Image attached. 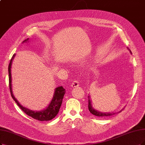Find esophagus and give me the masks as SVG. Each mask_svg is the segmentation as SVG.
Masks as SVG:
<instances>
[{"mask_svg":"<svg viewBox=\"0 0 145 145\" xmlns=\"http://www.w3.org/2000/svg\"><path fill=\"white\" fill-rule=\"evenodd\" d=\"M79 85V81H77V80H74V81H73L72 83V84H71L72 87H78Z\"/></svg>","mask_w":145,"mask_h":145,"instance_id":"1","label":"esophagus"}]
</instances>
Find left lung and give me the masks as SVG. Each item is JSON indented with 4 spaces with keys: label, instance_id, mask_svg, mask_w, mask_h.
<instances>
[{
    "label": "left lung",
    "instance_id": "8db88e82",
    "mask_svg": "<svg viewBox=\"0 0 145 145\" xmlns=\"http://www.w3.org/2000/svg\"><path fill=\"white\" fill-rule=\"evenodd\" d=\"M128 50H129L130 51V52L131 53V50H130L129 48H127ZM89 96H88V99H89ZM88 109L90 112L91 114H92L93 115H95V116H99V117H105V116H112L113 115H115V114L114 113H101V112H100L99 111H97L95 110V109H94L93 108H92V106H91V101L89 99L88 100Z\"/></svg>",
    "mask_w": 145,
    "mask_h": 145
}]
</instances>
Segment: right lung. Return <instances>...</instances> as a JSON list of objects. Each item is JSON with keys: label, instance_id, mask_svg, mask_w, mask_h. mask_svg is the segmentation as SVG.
I'll return each instance as SVG.
<instances>
[{"label": "right lung", "instance_id": "1", "mask_svg": "<svg viewBox=\"0 0 145 145\" xmlns=\"http://www.w3.org/2000/svg\"><path fill=\"white\" fill-rule=\"evenodd\" d=\"M29 39H25L23 42H26ZM15 55L13 56L12 58L10 60V61L9 64L8 66V72H9V89L10 92L11 94V96L14 101L19 106V108L22 110L24 113L27 115L33 118V119L40 121H47L52 120L54 118H55L56 116L58 114L59 110L61 107L63 99L64 97V95L65 94V89H64L63 87H58L55 90V93L54 95L53 99L51 101L50 105L48 106V108L45 109L44 110H42L40 112H34L28 109H27L24 107L21 106L17 101V100L15 98L12 94V85H11V73H10V67H11V64L13 58Z\"/></svg>", "mask_w": 145, "mask_h": 145}]
</instances>
